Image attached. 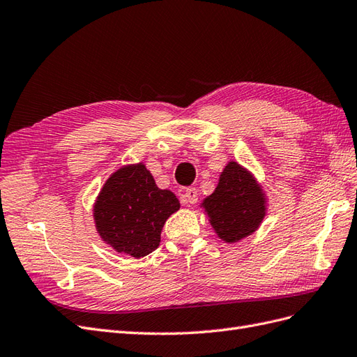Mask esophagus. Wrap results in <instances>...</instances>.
<instances>
[{
	"instance_id": "obj_1",
	"label": "esophagus",
	"mask_w": 357,
	"mask_h": 357,
	"mask_svg": "<svg viewBox=\"0 0 357 357\" xmlns=\"http://www.w3.org/2000/svg\"><path fill=\"white\" fill-rule=\"evenodd\" d=\"M198 201V190L195 188H188L185 190V193H183V202L185 204H197Z\"/></svg>"
}]
</instances>
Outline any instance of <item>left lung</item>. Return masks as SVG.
I'll use <instances>...</instances> for the list:
<instances>
[{"instance_id":"left-lung-1","label":"left lung","mask_w":357,"mask_h":357,"mask_svg":"<svg viewBox=\"0 0 357 357\" xmlns=\"http://www.w3.org/2000/svg\"><path fill=\"white\" fill-rule=\"evenodd\" d=\"M213 231L223 243L234 244L255 234L268 211V197L252 171L229 160L211 195L199 205Z\"/></svg>"}]
</instances>
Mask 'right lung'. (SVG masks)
I'll use <instances>...</instances> for the list:
<instances>
[{
  "instance_id": "right-lung-1",
  "label": "right lung",
  "mask_w": 357,
  "mask_h": 357,
  "mask_svg": "<svg viewBox=\"0 0 357 357\" xmlns=\"http://www.w3.org/2000/svg\"><path fill=\"white\" fill-rule=\"evenodd\" d=\"M180 210L168 189H159L146 164L123 165L105 180L92 215L96 234L117 253L139 259L159 247L167 219Z\"/></svg>"
}]
</instances>
